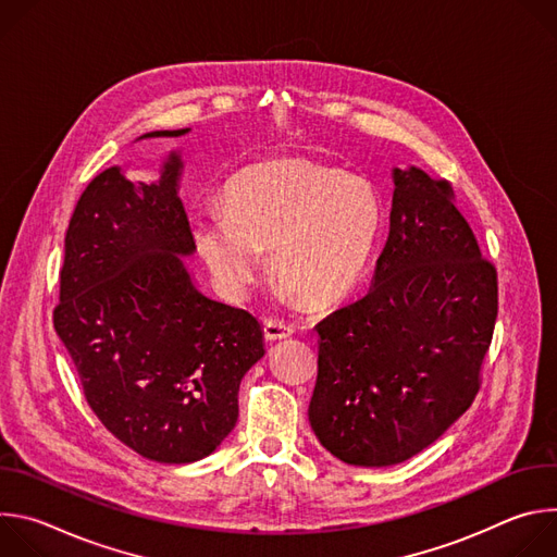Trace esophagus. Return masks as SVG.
Listing matches in <instances>:
<instances>
[{
    "label": "esophagus",
    "instance_id": "1",
    "mask_svg": "<svg viewBox=\"0 0 557 557\" xmlns=\"http://www.w3.org/2000/svg\"><path fill=\"white\" fill-rule=\"evenodd\" d=\"M293 326L290 324H286V322H282V320H267L264 322V337L269 339V342H277V339H286V337H290L293 335Z\"/></svg>",
    "mask_w": 557,
    "mask_h": 557
}]
</instances>
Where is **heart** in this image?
I'll use <instances>...</instances> for the list:
<instances>
[{
  "instance_id": "1",
  "label": "heart",
  "mask_w": 557,
  "mask_h": 557,
  "mask_svg": "<svg viewBox=\"0 0 557 557\" xmlns=\"http://www.w3.org/2000/svg\"><path fill=\"white\" fill-rule=\"evenodd\" d=\"M224 202L196 209L191 233L215 284L233 297L258 282L262 251L273 249L282 290L329 306L357 284L383 224L370 183L299 158L237 172Z\"/></svg>"
}]
</instances>
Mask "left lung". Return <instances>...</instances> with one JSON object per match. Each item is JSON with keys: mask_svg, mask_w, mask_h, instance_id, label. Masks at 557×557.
Returning a JSON list of instances; mask_svg holds the SVG:
<instances>
[{"mask_svg": "<svg viewBox=\"0 0 557 557\" xmlns=\"http://www.w3.org/2000/svg\"><path fill=\"white\" fill-rule=\"evenodd\" d=\"M389 233L370 290L317 324L320 359L308 421L357 467L404 462L475 399L498 280L447 181L392 170Z\"/></svg>", "mask_w": 557, "mask_h": 557, "instance_id": "8db88e82", "label": "left lung"}]
</instances>
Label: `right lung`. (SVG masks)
I'll list each match as a JSON object with an SVG mask.
<instances>
[{
	"instance_id": "right-lung-1",
	"label": "right lung",
	"mask_w": 557,
	"mask_h": 557,
	"mask_svg": "<svg viewBox=\"0 0 557 557\" xmlns=\"http://www.w3.org/2000/svg\"><path fill=\"white\" fill-rule=\"evenodd\" d=\"M158 129L140 138H178ZM181 151L161 178L101 172L65 233L54 331L99 421L156 462H196L237 423V389L264 357L256 317L207 297L183 258L196 251L178 198Z\"/></svg>"
}]
</instances>
